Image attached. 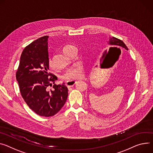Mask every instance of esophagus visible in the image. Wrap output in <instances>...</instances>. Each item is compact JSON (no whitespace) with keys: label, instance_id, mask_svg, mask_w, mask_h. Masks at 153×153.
<instances>
[{"label":"esophagus","instance_id":"1","mask_svg":"<svg viewBox=\"0 0 153 153\" xmlns=\"http://www.w3.org/2000/svg\"><path fill=\"white\" fill-rule=\"evenodd\" d=\"M77 83L76 81L74 80H70V81H68L66 83V85L68 87H73Z\"/></svg>","mask_w":153,"mask_h":153}]
</instances>
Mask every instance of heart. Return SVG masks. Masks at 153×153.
<instances>
[{"mask_svg":"<svg viewBox=\"0 0 153 153\" xmlns=\"http://www.w3.org/2000/svg\"><path fill=\"white\" fill-rule=\"evenodd\" d=\"M74 47L72 46H65L63 49V51L65 53H67L68 51L71 49L73 48ZM48 65L49 68H52L53 66V62L51 59H49L48 61ZM84 75V68L80 65H79L76 67L71 68L68 69L66 70L64 73L62 75V79L65 80L66 81H70V80H75L79 79L83 77Z\"/></svg>","mask_w":153,"mask_h":153,"instance_id":"heart-1","label":"heart"}]
</instances>
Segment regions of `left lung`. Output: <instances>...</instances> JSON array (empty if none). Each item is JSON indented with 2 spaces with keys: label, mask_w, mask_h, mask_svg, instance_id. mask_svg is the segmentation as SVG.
<instances>
[{
  "label": "left lung",
  "mask_w": 153,
  "mask_h": 153,
  "mask_svg": "<svg viewBox=\"0 0 153 153\" xmlns=\"http://www.w3.org/2000/svg\"><path fill=\"white\" fill-rule=\"evenodd\" d=\"M108 45L112 46H116V47H118V48H124L125 49L128 50V48H127V46H126L124 43V42L123 41L115 38V37H110L109 38V41L108 42Z\"/></svg>",
  "instance_id": "1"
}]
</instances>
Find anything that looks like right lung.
Segmentation results:
<instances>
[{"label":"right lung","mask_w":153,"mask_h":153,"mask_svg":"<svg viewBox=\"0 0 153 153\" xmlns=\"http://www.w3.org/2000/svg\"><path fill=\"white\" fill-rule=\"evenodd\" d=\"M48 36L33 41L23 50L16 77L22 98L29 108L41 117L58 113L68 98L65 83L54 85L57 77L49 73Z\"/></svg>","instance_id":"add662e5"}]
</instances>
